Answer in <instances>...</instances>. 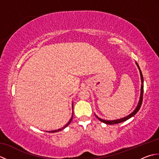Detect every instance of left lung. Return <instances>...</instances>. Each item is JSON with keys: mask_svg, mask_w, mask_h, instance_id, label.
Segmentation results:
<instances>
[{"mask_svg": "<svg viewBox=\"0 0 159 159\" xmlns=\"http://www.w3.org/2000/svg\"><path fill=\"white\" fill-rule=\"evenodd\" d=\"M136 64L137 66L138 67V68H139V72H140V75H141V83H142V85H141V95H140V99H139V103H138V105L137 107H136V109H134V111H133V113H131L130 115H128V116L125 117L124 118H121V119H119V120H112V121H109V120H102V119H100V118H99L98 117H97L98 119L100 121H102V122L103 123H105L107 124H119V123H121V122H123V121H126L128 119H130V117H132L133 116H134V115H135L138 111H139V110L141 108V104H142V100H143V75H142V72H141V71L140 70V67L139 66V65H138V63L136 62Z\"/></svg>", "mask_w": 159, "mask_h": 159, "instance_id": "left-lung-1", "label": "left lung"}]
</instances>
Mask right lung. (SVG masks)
I'll list each match as a JSON object with an SVG mask.
<instances>
[{
    "instance_id": "obj_1",
    "label": "right lung",
    "mask_w": 159,
    "mask_h": 159,
    "mask_svg": "<svg viewBox=\"0 0 159 159\" xmlns=\"http://www.w3.org/2000/svg\"><path fill=\"white\" fill-rule=\"evenodd\" d=\"M72 107H73V105H72ZM72 117H73V115H72V117H71V119L70 120V121H68V122H67V124L65 126H63L62 128H59V129H58V130H52V131H49V133H56V132H58V131H60V130H63V129H64V128H66L67 126H68V125L71 123V121H72Z\"/></svg>"
}]
</instances>
